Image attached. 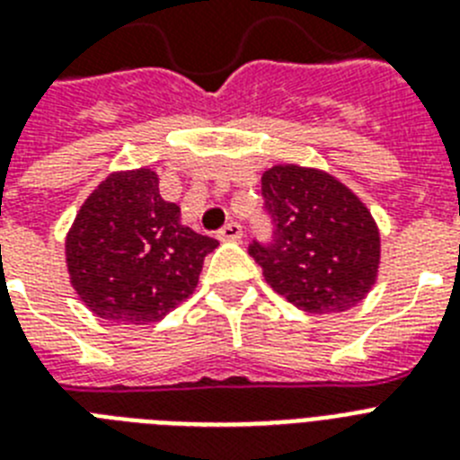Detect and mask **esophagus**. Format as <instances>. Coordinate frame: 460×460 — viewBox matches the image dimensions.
<instances>
[{
	"mask_svg": "<svg viewBox=\"0 0 460 460\" xmlns=\"http://www.w3.org/2000/svg\"><path fill=\"white\" fill-rule=\"evenodd\" d=\"M216 237L221 239V242H237V239H242V226H239V223H226V226L216 233Z\"/></svg>",
	"mask_w": 460,
	"mask_h": 460,
	"instance_id": "34e87169",
	"label": "esophagus"
}]
</instances>
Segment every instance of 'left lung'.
Returning a JSON list of instances; mask_svg holds the SVG:
<instances>
[{
  "label": "left lung",
  "instance_id": "1",
  "mask_svg": "<svg viewBox=\"0 0 460 460\" xmlns=\"http://www.w3.org/2000/svg\"><path fill=\"white\" fill-rule=\"evenodd\" d=\"M261 195L272 239H251L249 256L265 281L302 312L358 305L379 265V233L363 202L331 174L296 164L265 172Z\"/></svg>",
  "mask_w": 460,
  "mask_h": 460
}]
</instances>
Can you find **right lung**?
Here are the masks:
<instances>
[{"label": "right lung", "instance_id": "obj_1", "mask_svg": "<svg viewBox=\"0 0 460 460\" xmlns=\"http://www.w3.org/2000/svg\"><path fill=\"white\" fill-rule=\"evenodd\" d=\"M218 242L179 223L151 170L120 172L85 199L66 237V268L78 297L116 323H151L198 286Z\"/></svg>", "mask_w": 460, "mask_h": 460}]
</instances>
